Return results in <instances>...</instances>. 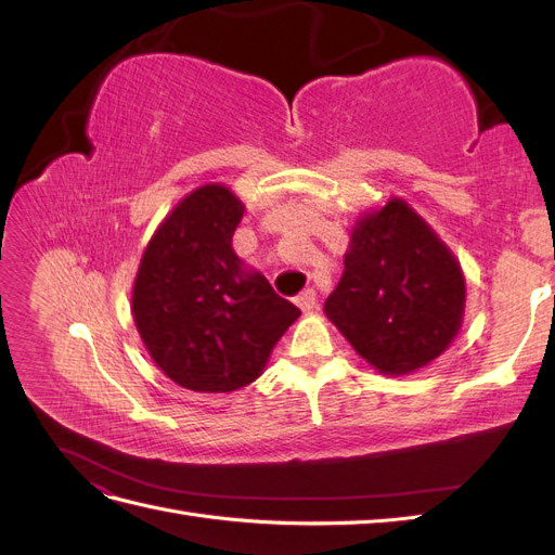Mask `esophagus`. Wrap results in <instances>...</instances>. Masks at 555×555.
Here are the masks:
<instances>
[{"label":"esophagus","mask_w":555,"mask_h":555,"mask_svg":"<svg viewBox=\"0 0 555 555\" xmlns=\"http://www.w3.org/2000/svg\"><path fill=\"white\" fill-rule=\"evenodd\" d=\"M296 306H298L300 310H304V312L314 310V308H317V294H314L312 289L300 292V294L296 296Z\"/></svg>","instance_id":"obj_1"}]
</instances>
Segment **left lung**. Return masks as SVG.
<instances>
[{"instance_id": "left-lung-1", "label": "left lung", "mask_w": 555, "mask_h": 555, "mask_svg": "<svg viewBox=\"0 0 555 555\" xmlns=\"http://www.w3.org/2000/svg\"><path fill=\"white\" fill-rule=\"evenodd\" d=\"M324 312L384 375L438 359L459 335L465 278L451 249L402 198L351 229L345 273Z\"/></svg>"}]
</instances>
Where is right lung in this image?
<instances>
[{"mask_svg": "<svg viewBox=\"0 0 555 555\" xmlns=\"http://www.w3.org/2000/svg\"><path fill=\"white\" fill-rule=\"evenodd\" d=\"M245 206L224 184H204L166 215L133 280L131 312L166 377L198 393L255 382L300 314L231 247Z\"/></svg>", "mask_w": 555, "mask_h": 555, "instance_id": "1", "label": "right lung"}]
</instances>
